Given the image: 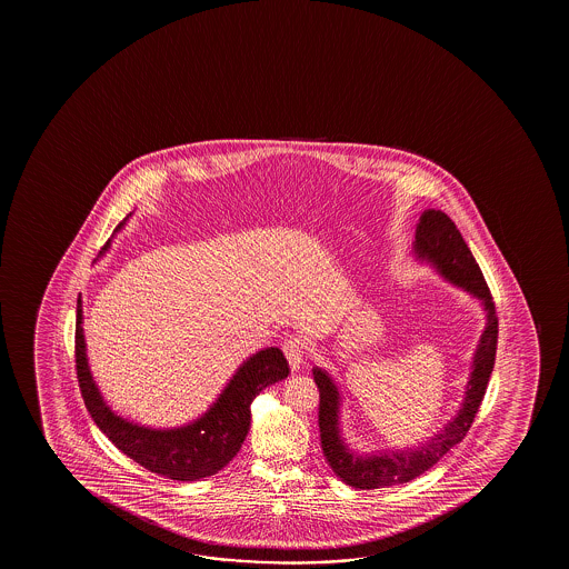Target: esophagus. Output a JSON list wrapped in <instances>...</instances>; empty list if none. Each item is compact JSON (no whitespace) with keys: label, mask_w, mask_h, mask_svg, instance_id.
Instances as JSON below:
<instances>
[{"label":"esophagus","mask_w":569,"mask_h":569,"mask_svg":"<svg viewBox=\"0 0 569 569\" xmlns=\"http://www.w3.org/2000/svg\"><path fill=\"white\" fill-rule=\"evenodd\" d=\"M283 353L288 358L289 367L291 371H299L305 361V346L303 342H299L297 338H291L288 342L283 343Z\"/></svg>","instance_id":"34e87169"}]
</instances>
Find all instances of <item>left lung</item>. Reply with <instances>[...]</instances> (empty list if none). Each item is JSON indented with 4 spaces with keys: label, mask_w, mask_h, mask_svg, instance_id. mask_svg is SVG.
Listing matches in <instances>:
<instances>
[{
    "label": "left lung",
    "mask_w": 569,
    "mask_h": 569,
    "mask_svg": "<svg viewBox=\"0 0 569 569\" xmlns=\"http://www.w3.org/2000/svg\"><path fill=\"white\" fill-rule=\"evenodd\" d=\"M413 257L431 266L443 280L467 291L482 305L486 327L476 346L475 358L468 373L467 389L459 410L436 436L405 449H381L359 452L350 449L342 433V402L338 382L322 367H312V377L319 387V428L322 452L335 475L356 490H377L406 483L433 467L445 452L462 441L482 405L490 381L498 348V317L496 305L486 286L482 270L476 264L452 219L441 210H426L416 226Z\"/></svg>",
    "instance_id": "8db88e82"
}]
</instances>
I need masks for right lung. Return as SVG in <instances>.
Segmentation results:
<instances>
[{
    "instance_id": "1",
    "label": "right lung",
    "mask_w": 569,
    "mask_h": 569,
    "mask_svg": "<svg viewBox=\"0 0 569 569\" xmlns=\"http://www.w3.org/2000/svg\"><path fill=\"white\" fill-rule=\"evenodd\" d=\"M128 218L117 227V231L126 226ZM109 249L110 241L102 247L101 257ZM76 363L79 389L97 428L126 457L148 468L149 472L167 476L179 482L202 480L227 467L249 433L252 400L266 387L283 381L289 375L288 361L281 350L264 348L237 367L233 377L219 392L213 405L196 420L177 428L141 426L138 421L128 420L114 412L94 382L87 359L81 296L78 299L76 325Z\"/></svg>"
}]
</instances>
